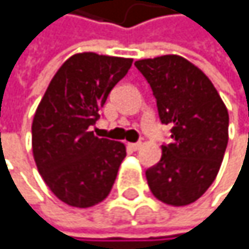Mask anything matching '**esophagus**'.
I'll return each instance as SVG.
<instances>
[{
    "label": "esophagus",
    "instance_id": "34e87169",
    "mask_svg": "<svg viewBox=\"0 0 249 249\" xmlns=\"http://www.w3.org/2000/svg\"><path fill=\"white\" fill-rule=\"evenodd\" d=\"M128 146H130L133 151H137V149L142 148V143H140V142H137V143H128Z\"/></svg>",
    "mask_w": 249,
    "mask_h": 249
}]
</instances>
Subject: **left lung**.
Wrapping results in <instances>:
<instances>
[{
	"instance_id": "left-lung-1",
	"label": "left lung",
	"mask_w": 249,
	"mask_h": 249,
	"mask_svg": "<svg viewBox=\"0 0 249 249\" xmlns=\"http://www.w3.org/2000/svg\"><path fill=\"white\" fill-rule=\"evenodd\" d=\"M157 98L162 124L172 125V143L146 170L160 202L187 206L215 180L229 142V112L209 77L188 59L162 55L134 62Z\"/></svg>"
}]
</instances>
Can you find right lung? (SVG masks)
Returning <instances> with one entry per match:
<instances>
[{"mask_svg": "<svg viewBox=\"0 0 249 249\" xmlns=\"http://www.w3.org/2000/svg\"><path fill=\"white\" fill-rule=\"evenodd\" d=\"M131 64V58L76 53L59 67L38 104L33 155L46 185L65 205L91 208L115 184L125 145L98 139L89 127Z\"/></svg>", "mask_w": 249, "mask_h": 249, "instance_id": "add662e5", "label": "right lung"}]
</instances>
